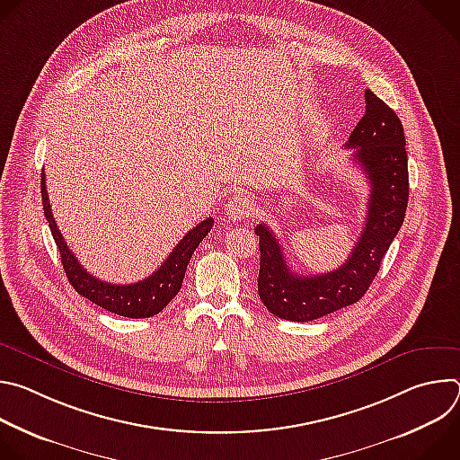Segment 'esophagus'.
<instances>
[{"label": "esophagus", "instance_id": "esophagus-1", "mask_svg": "<svg viewBox=\"0 0 460 460\" xmlns=\"http://www.w3.org/2000/svg\"><path fill=\"white\" fill-rule=\"evenodd\" d=\"M226 215L233 222L251 218L254 215V200L249 194H236L226 204Z\"/></svg>", "mask_w": 460, "mask_h": 460}]
</instances>
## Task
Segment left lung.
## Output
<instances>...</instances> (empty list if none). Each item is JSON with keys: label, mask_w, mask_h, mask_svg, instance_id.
I'll return each instance as SVG.
<instances>
[{"label": "left lung", "mask_w": 460, "mask_h": 460, "mask_svg": "<svg viewBox=\"0 0 460 460\" xmlns=\"http://www.w3.org/2000/svg\"><path fill=\"white\" fill-rule=\"evenodd\" d=\"M371 189L364 231L344 264L330 273L304 277L289 270L275 233L258 224V295L270 313L291 322H309L358 302L380 270L408 208L410 180L402 121L371 91L366 112L346 144Z\"/></svg>", "instance_id": "obj_1"}]
</instances>
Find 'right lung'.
<instances>
[{
    "label": "right lung",
    "mask_w": 460,
    "mask_h": 460,
    "mask_svg": "<svg viewBox=\"0 0 460 460\" xmlns=\"http://www.w3.org/2000/svg\"><path fill=\"white\" fill-rule=\"evenodd\" d=\"M41 200H43V213L49 222L50 233L54 236V242L58 245L61 264L67 275L73 288L85 298H89L93 304L100 305L105 311H111L119 316L127 318H149L153 314H158L180 291L185 270L192 252L200 242L209 234L215 220L208 218L202 224L192 227L172 249V252L167 256L164 264L146 280H140L137 284L127 286H116L103 282L91 273H87L75 252L65 243L50 211L47 187H45V172H41Z\"/></svg>",
    "instance_id": "right-lung-1"
}]
</instances>
